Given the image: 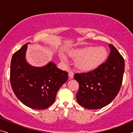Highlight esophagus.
I'll return each mask as SVG.
<instances>
[{"label":"esophagus","mask_w":133,"mask_h":133,"mask_svg":"<svg viewBox=\"0 0 133 133\" xmlns=\"http://www.w3.org/2000/svg\"><path fill=\"white\" fill-rule=\"evenodd\" d=\"M68 76L69 77L71 78V79H72L74 77V72L72 71H69L68 72Z\"/></svg>","instance_id":"1"}]
</instances>
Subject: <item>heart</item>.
<instances>
[{
	"instance_id": "obj_1",
	"label": "heart",
	"mask_w": 133,
	"mask_h": 133,
	"mask_svg": "<svg viewBox=\"0 0 133 133\" xmlns=\"http://www.w3.org/2000/svg\"><path fill=\"white\" fill-rule=\"evenodd\" d=\"M69 56L76 60V66L78 69L84 71H91L99 68L106 61L108 52L103 46H85L70 52ZM60 59L66 62V57L64 54H60Z\"/></svg>"
}]
</instances>
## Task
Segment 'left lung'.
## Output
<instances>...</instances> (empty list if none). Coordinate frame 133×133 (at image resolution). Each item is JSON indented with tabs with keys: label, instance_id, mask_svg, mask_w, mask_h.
<instances>
[{
	"label": "left lung",
	"instance_id": "left-lung-1",
	"mask_svg": "<svg viewBox=\"0 0 133 133\" xmlns=\"http://www.w3.org/2000/svg\"><path fill=\"white\" fill-rule=\"evenodd\" d=\"M111 51L107 61L91 71L76 73L74 77L79 85L76 99L89 110L103 108L119 93L125 70L124 59L117 49L109 45Z\"/></svg>",
	"mask_w": 133,
	"mask_h": 133
}]
</instances>
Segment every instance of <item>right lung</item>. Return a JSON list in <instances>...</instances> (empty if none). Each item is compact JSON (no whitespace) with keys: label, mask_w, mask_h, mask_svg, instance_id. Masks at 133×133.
<instances>
[{"label":"right lung","mask_w":133,"mask_h":133,"mask_svg":"<svg viewBox=\"0 0 133 133\" xmlns=\"http://www.w3.org/2000/svg\"><path fill=\"white\" fill-rule=\"evenodd\" d=\"M27 44L13 54L10 83L18 99L32 109L44 110L54 102L56 94L68 80V73L50 62L42 67L32 66L25 59Z\"/></svg>","instance_id":"add662e5"}]
</instances>
